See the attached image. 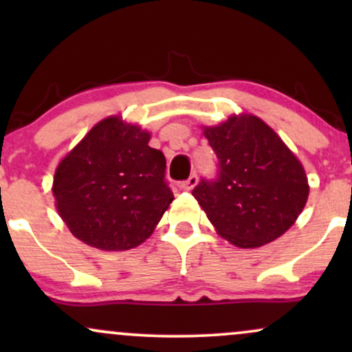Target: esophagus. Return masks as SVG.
<instances>
[{
	"mask_svg": "<svg viewBox=\"0 0 352 352\" xmlns=\"http://www.w3.org/2000/svg\"><path fill=\"white\" fill-rule=\"evenodd\" d=\"M197 182H199V175H197V173H192V175H190L187 180L182 182V188H184V190H192L197 185Z\"/></svg>",
	"mask_w": 352,
	"mask_h": 352,
	"instance_id": "obj_1",
	"label": "esophagus"
}]
</instances>
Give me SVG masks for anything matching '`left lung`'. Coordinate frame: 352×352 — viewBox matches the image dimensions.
Listing matches in <instances>:
<instances>
[{"label":"left lung","instance_id":"obj_1","mask_svg":"<svg viewBox=\"0 0 352 352\" xmlns=\"http://www.w3.org/2000/svg\"><path fill=\"white\" fill-rule=\"evenodd\" d=\"M217 153V175L192 190L221 236L254 248L281 236L308 200L300 160L273 129L254 116L230 117L205 129Z\"/></svg>","mask_w":352,"mask_h":352}]
</instances>
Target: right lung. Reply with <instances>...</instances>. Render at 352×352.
<instances>
[{"instance_id": "obj_1", "label": "right lung", "mask_w": 352, "mask_h": 352, "mask_svg": "<svg viewBox=\"0 0 352 352\" xmlns=\"http://www.w3.org/2000/svg\"><path fill=\"white\" fill-rule=\"evenodd\" d=\"M148 132L107 117L60 160L52 193L76 238L109 252L134 248L152 235L173 200L165 157Z\"/></svg>"}]
</instances>
